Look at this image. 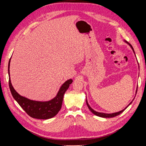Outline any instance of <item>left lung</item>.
Listing matches in <instances>:
<instances>
[{"label": "left lung", "instance_id": "obj_1", "mask_svg": "<svg viewBox=\"0 0 146 146\" xmlns=\"http://www.w3.org/2000/svg\"><path fill=\"white\" fill-rule=\"evenodd\" d=\"M124 41L126 42V43H127V44L131 46V48H132V49L133 50V51H134V54H135V52H134V49H133V48H132V45L131 44H129V43L127 42V41H125L124 40ZM137 90H136V94H137ZM133 101V100H132ZM132 101L131 102V103H130L124 109H123L122 110H121V111H118V112H115V113H102V112H98V111H96L95 110H94V109H92V108H91V107L89 105V104H88V102H87V99H86V105H87V106H88V108L90 109V110L92 112L94 113V114H95V115H97V116H98V117H103V118H111V117H115V116H117V115H120V113H122L123 111H124L130 105H131V104H132Z\"/></svg>", "mask_w": 146, "mask_h": 146}]
</instances>
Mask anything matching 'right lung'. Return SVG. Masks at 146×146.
I'll return each mask as SVG.
<instances>
[{
  "mask_svg": "<svg viewBox=\"0 0 146 146\" xmlns=\"http://www.w3.org/2000/svg\"><path fill=\"white\" fill-rule=\"evenodd\" d=\"M11 59L8 64V73H9V85L12 97L15 99L19 105L23 108V109L29 115L30 117L38 119H49L54 117L58 111L60 110L62 103H63L64 93L69 88L70 85L73 82L72 79H70L65 82L61 85L58 92L56 96L47 102H40L30 100L23 96L20 95L15 90L12 85L10 78V67Z\"/></svg>",
  "mask_w": 146,
  "mask_h": 146,
  "instance_id": "add662e5",
  "label": "right lung"
}]
</instances>
